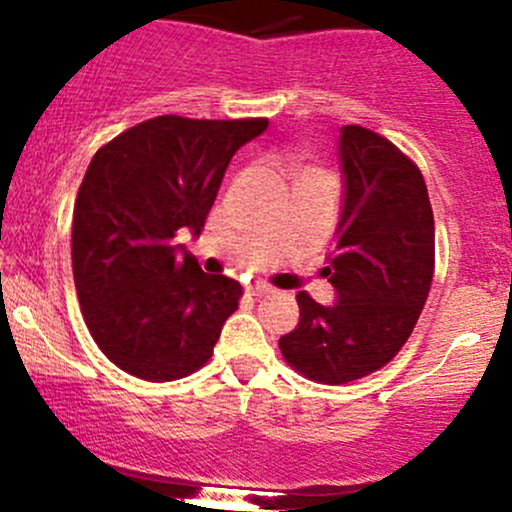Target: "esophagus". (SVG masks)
<instances>
[{
    "label": "esophagus",
    "mask_w": 512,
    "mask_h": 512,
    "mask_svg": "<svg viewBox=\"0 0 512 512\" xmlns=\"http://www.w3.org/2000/svg\"><path fill=\"white\" fill-rule=\"evenodd\" d=\"M249 295L251 297H258V300H261V297H273L275 295V287L266 285V283H254V285H249Z\"/></svg>",
    "instance_id": "1"
}]
</instances>
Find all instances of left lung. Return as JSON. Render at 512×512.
I'll use <instances>...</instances> for the list:
<instances>
[{
	"label": "left lung",
	"mask_w": 512,
	"mask_h": 512,
	"mask_svg": "<svg viewBox=\"0 0 512 512\" xmlns=\"http://www.w3.org/2000/svg\"><path fill=\"white\" fill-rule=\"evenodd\" d=\"M346 203L324 275L338 302L297 295L300 324L280 338L285 363L312 382L348 384L404 348L435 273V222L421 169L363 125L341 128Z\"/></svg>",
	"instance_id": "left-lung-1"
}]
</instances>
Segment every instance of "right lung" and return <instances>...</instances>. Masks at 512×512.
Listing matches in <instances>:
<instances>
[{"mask_svg": "<svg viewBox=\"0 0 512 512\" xmlns=\"http://www.w3.org/2000/svg\"><path fill=\"white\" fill-rule=\"evenodd\" d=\"M266 125L157 116L91 159L74 203V285L91 338L128 375L174 382L212 358L244 290L176 256L174 237L203 229L234 152Z\"/></svg>", "mask_w": 512, "mask_h": 512, "instance_id": "right-lung-1", "label": "right lung"}]
</instances>
